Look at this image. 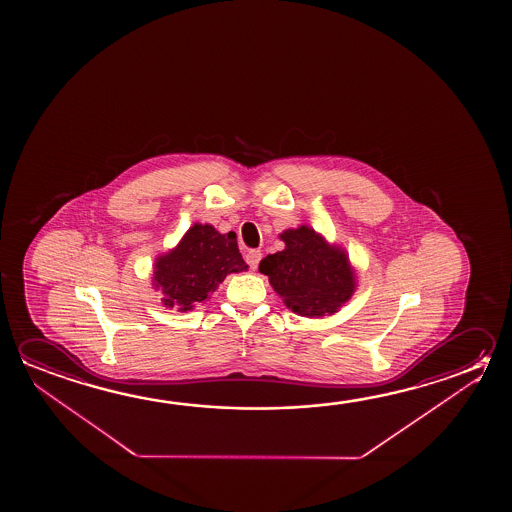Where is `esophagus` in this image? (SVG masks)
<instances>
[{"mask_svg":"<svg viewBox=\"0 0 512 512\" xmlns=\"http://www.w3.org/2000/svg\"><path fill=\"white\" fill-rule=\"evenodd\" d=\"M260 259H262L260 250H250V252L246 253V262H248V266L252 269H257Z\"/></svg>","mask_w":512,"mask_h":512,"instance_id":"1","label":"esophagus"}]
</instances>
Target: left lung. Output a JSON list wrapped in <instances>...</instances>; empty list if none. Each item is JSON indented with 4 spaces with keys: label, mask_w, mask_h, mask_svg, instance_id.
<instances>
[{
    "label": "left lung",
    "mask_w": 512,
    "mask_h": 512,
    "mask_svg": "<svg viewBox=\"0 0 512 512\" xmlns=\"http://www.w3.org/2000/svg\"><path fill=\"white\" fill-rule=\"evenodd\" d=\"M280 239L284 250L260 260L259 271L285 307L305 318L336 314L357 287L346 252L307 225L285 230Z\"/></svg>",
    "instance_id": "8db88e82"
}]
</instances>
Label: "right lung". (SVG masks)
Wrapping results in <instances>:
<instances>
[{"label":"right lung","instance_id":"obj_1","mask_svg":"<svg viewBox=\"0 0 512 512\" xmlns=\"http://www.w3.org/2000/svg\"><path fill=\"white\" fill-rule=\"evenodd\" d=\"M246 269L234 232L219 234L212 225L196 223L176 248L155 260L153 287L164 294L166 307L187 312L205 302L227 275Z\"/></svg>","mask_w":512,"mask_h":512}]
</instances>
